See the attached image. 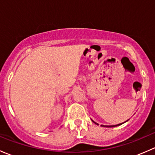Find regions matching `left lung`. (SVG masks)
<instances>
[{
    "instance_id": "1",
    "label": "left lung",
    "mask_w": 155,
    "mask_h": 155,
    "mask_svg": "<svg viewBox=\"0 0 155 155\" xmlns=\"http://www.w3.org/2000/svg\"><path fill=\"white\" fill-rule=\"evenodd\" d=\"M128 120H127L126 121H124V122H127V121ZM92 121H93L94 123V124H97L98 125V124L97 123H96L95 122V121H94L93 120H92ZM124 123H121V124H116V125H109V126H108V125H101L102 127H117V126H119V125H121V124H124Z\"/></svg>"
}]
</instances>
